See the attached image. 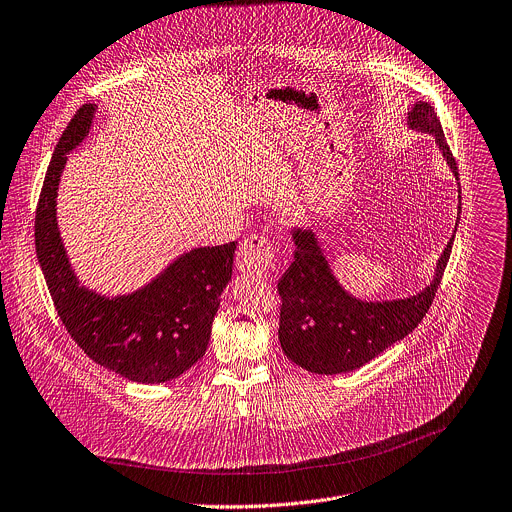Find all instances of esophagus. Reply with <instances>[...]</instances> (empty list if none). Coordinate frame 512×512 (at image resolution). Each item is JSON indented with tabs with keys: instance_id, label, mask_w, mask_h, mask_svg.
<instances>
[{
	"instance_id": "34e87169",
	"label": "esophagus",
	"mask_w": 512,
	"mask_h": 512,
	"mask_svg": "<svg viewBox=\"0 0 512 512\" xmlns=\"http://www.w3.org/2000/svg\"><path fill=\"white\" fill-rule=\"evenodd\" d=\"M278 250L274 248L272 240L260 234H250L238 254H236V266L242 272H256L260 276H268L276 266Z\"/></svg>"
}]
</instances>
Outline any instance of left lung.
<instances>
[{"mask_svg": "<svg viewBox=\"0 0 512 512\" xmlns=\"http://www.w3.org/2000/svg\"><path fill=\"white\" fill-rule=\"evenodd\" d=\"M408 126L434 136L438 150L458 178L434 108L416 102L408 114ZM292 238L294 262L278 280L282 298L278 338L284 354L314 374L356 370L410 334L434 300L454 242L452 236L440 254L434 280L420 294L402 300L364 302L336 282L312 230L294 228Z\"/></svg>", "mask_w": 512, "mask_h": 512, "instance_id": "left-lung-1", "label": "left lung"}]
</instances>
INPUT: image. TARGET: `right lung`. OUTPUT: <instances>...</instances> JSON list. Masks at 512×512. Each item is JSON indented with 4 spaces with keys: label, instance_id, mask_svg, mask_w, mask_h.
I'll return each instance as SVG.
<instances>
[{
    "label": "right lung",
    "instance_id": "add662e5",
    "mask_svg": "<svg viewBox=\"0 0 512 512\" xmlns=\"http://www.w3.org/2000/svg\"><path fill=\"white\" fill-rule=\"evenodd\" d=\"M94 110L86 104L76 112L48 166L36 210L38 262L62 324L94 362L132 382H168L206 354L236 242L194 248L126 296L106 298L82 286L60 238L56 198L68 152L90 132Z\"/></svg>",
    "mask_w": 512,
    "mask_h": 512
}]
</instances>
